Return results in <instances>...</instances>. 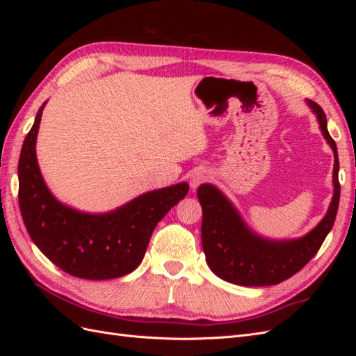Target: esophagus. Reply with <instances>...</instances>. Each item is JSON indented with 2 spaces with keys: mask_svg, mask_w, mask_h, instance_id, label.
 <instances>
[{
  "mask_svg": "<svg viewBox=\"0 0 356 356\" xmlns=\"http://www.w3.org/2000/svg\"><path fill=\"white\" fill-rule=\"evenodd\" d=\"M207 179H208L207 172H197V174H195V175L191 177L190 184H191L193 188H196V187H199L202 184V182H204Z\"/></svg>",
  "mask_w": 356,
  "mask_h": 356,
  "instance_id": "1",
  "label": "esophagus"
}]
</instances>
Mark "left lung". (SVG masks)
Segmentation results:
<instances>
[{"label": "left lung", "mask_w": 356, "mask_h": 356, "mask_svg": "<svg viewBox=\"0 0 356 356\" xmlns=\"http://www.w3.org/2000/svg\"><path fill=\"white\" fill-rule=\"evenodd\" d=\"M318 115L321 131L334 152V196L330 209L305 238L272 242L248 230L233 204L211 184H202L197 197L202 204V245L211 270L221 279L243 286H267L286 281L316 255L336 221L340 200L339 156L336 141L327 129V115L321 106L307 101Z\"/></svg>", "instance_id": "8db88e82"}]
</instances>
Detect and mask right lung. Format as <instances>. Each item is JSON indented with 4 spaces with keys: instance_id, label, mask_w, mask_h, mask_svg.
Instances as JSON below:
<instances>
[{
    "instance_id": "right-lung-1",
    "label": "right lung",
    "mask_w": 356,
    "mask_h": 356,
    "mask_svg": "<svg viewBox=\"0 0 356 356\" xmlns=\"http://www.w3.org/2000/svg\"><path fill=\"white\" fill-rule=\"evenodd\" d=\"M44 104L25 138L17 166L19 207L32 242L53 264L75 277L104 281L134 272L157 222L186 197L188 186L181 182L145 193L104 215L83 213L59 203L42 181L35 156Z\"/></svg>"
}]
</instances>
